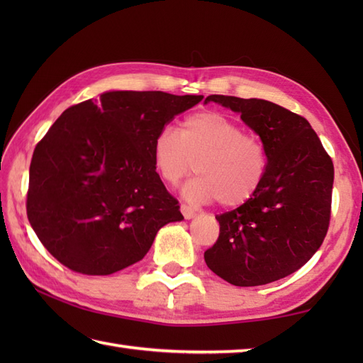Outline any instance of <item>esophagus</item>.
Instances as JSON below:
<instances>
[{
    "label": "esophagus",
    "instance_id": "esophagus-1",
    "mask_svg": "<svg viewBox=\"0 0 363 363\" xmlns=\"http://www.w3.org/2000/svg\"><path fill=\"white\" fill-rule=\"evenodd\" d=\"M181 212H182V215H184V218L186 220H190V218H194L195 215H196V212L191 209V207H189L187 204H181Z\"/></svg>",
    "mask_w": 363,
    "mask_h": 363
}]
</instances>
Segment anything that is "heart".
<instances>
[{
  "label": "heart",
  "mask_w": 363,
  "mask_h": 363,
  "mask_svg": "<svg viewBox=\"0 0 363 363\" xmlns=\"http://www.w3.org/2000/svg\"><path fill=\"white\" fill-rule=\"evenodd\" d=\"M152 164L162 181L174 186L191 173L198 177L182 194L194 203L240 207L256 196L267 174V152L256 135L226 115L203 111L181 123L179 134L160 129L151 146Z\"/></svg>",
  "instance_id": "b5f03b06"
}]
</instances>
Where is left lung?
Masks as SVG:
<instances>
[{
	"label": "left lung",
	"instance_id": "1",
	"mask_svg": "<svg viewBox=\"0 0 363 363\" xmlns=\"http://www.w3.org/2000/svg\"><path fill=\"white\" fill-rule=\"evenodd\" d=\"M240 113L267 152V174L251 201L217 215L220 235L204 260L237 287L265 285L295 273L325 240L334 165L311 123L257 98L211 95Z\"/></svg>",
	"mask_w": 363,
	"mask_h": 363
}]
</instances>
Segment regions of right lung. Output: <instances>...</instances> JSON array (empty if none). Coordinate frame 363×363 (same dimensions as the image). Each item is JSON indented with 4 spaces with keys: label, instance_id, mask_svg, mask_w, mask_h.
I'll return each instance as SVG.
<instances>
[{
    "label": "right lung",
    "instance_id": "obj_1",
    "mask_svg": "<svg viewBox=\"0 0 363 363\" xmlns=\"http://www.w3.org/2000/svg\"><path fill=\"white\" fill-rule=\"evenodd\" d=\"M203 95L106 91L74 104L37 143L28 220L54 259L106 276L142 260L157 230L184 220L154 168V137Z\"/></svg>",
    "mask_w": 363,
    "mask_h": 363
}]
</instances>
